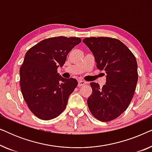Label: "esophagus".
I'll list each match as a JSON object with an SVG mask.
<instances>
[{
	"label": "esophagus",
	"mask_w": 152,
	"mask_h": 152,
	"mask_svg": "<svg viewBox=\"0 0 152 152\" xmlns=\"http://www.w3.org/2000/svg\"><path fill=\"white\" fill-rule=\"evenodd\" d=\"M85 84H86V82H85V81H84V80H79V82H78L79 86H84Z\"/></svg>",
	"instance_id": "1"
}]
</instances>
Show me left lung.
Here are the masks:
<instances>
[{"label": "left lung", "mask_w": 152, "mask_h": 152, "mask_svg": "<svg viewBox=\"0 0 152 152\" xmlns=\"http://www.w3.org/2000/svg\"><path fill=\"white\" fill-rule=\"evenodd\" d=\"M83 43L94 55L97 68L107 73L102 88L91 83L93 92L87 100L88 109L97 120L111 121L127 109L134 96L138 79L136 57L116 39L90 37Z\"/></svg>", "instance_id": "obj_1"}]
</instances>
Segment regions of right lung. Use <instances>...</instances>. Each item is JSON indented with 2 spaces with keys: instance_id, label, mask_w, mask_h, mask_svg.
<instances>
[{
  "instance_id": "1",
  "label": "right lung",
  "mask_w": 152,
  "mask_h": 152,
  "mask_svg": "<svg viewBox=\"0 0 152 152\" xmlns=\"http://www.w3.org/2000/svg\"><path fill=\"white\" fill-rule=\"evenodd\" d=\"M80 42L79 37H52L26 53L20 68V90L28 108L37 118L52 120L66 107L78 82L74 78L62 77L57 68L64 66L68 54Z\"/></svg>"
}]
</instances>
